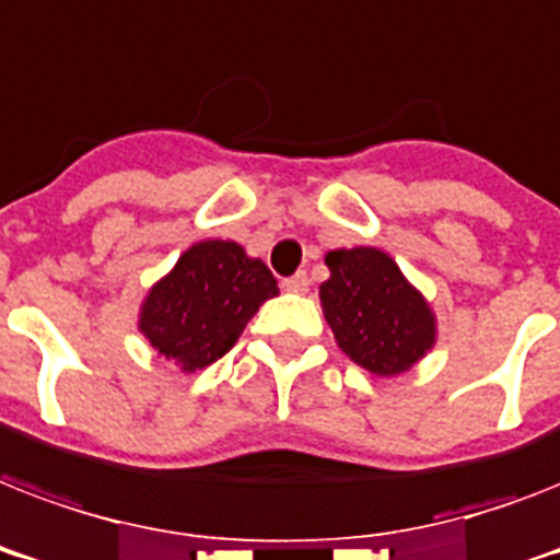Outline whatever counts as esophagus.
<instances>
[{
	"label": "esophagus",
	"mask_w": 560,
	"mask_h": 560,
	"mask_svg": "<svg viewBox=\"0 0 560 560\" xmlns=\"http://www.w3.org/2000/svg\"><path fill=\"white\" fill-rule=\"evenodd\" d=\"M307 284H311V281H307V272H296V276H290V279L281 281V288L288 290V293H305Z\"/></svg>",
	"instance_id": "34e87169"
}]
</instances>
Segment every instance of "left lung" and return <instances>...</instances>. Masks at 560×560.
I'll return each mask as SVG.
<instances>
[{
    "mask_svg": "<svg viewBox=\"0 0 560 560\" xmlns=\"http://www.w3.org/2000/svg\"><path fill=\"white\" fill-rule=\"evenodd\" d=\"M319 305L334 340L358 366L395 377L416 366L439 340V319L424 293L377 246L331 249Z\"/></svg>",
    "mask_w": 560,
    "mask_h": 560,
    "instance_id": "left-lung-1",
    "label": "left lung"
}]
</instances>
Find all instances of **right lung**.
I'll list each match as a JSON object with an SVG mask.
<instances>
[{"instance_id":"1","label":"right lung","mask_w":560,"mask_h":560,"mask_svg":"<svg viewBox=\"0 0 560 560\" xmlns=\"http://www.w3.org/2000/svg\"><path fill=\"white\" fill-rule=\"evenodd\" d=\"M272 296L279 281L261 258L235 241L206 237L148 288L136 328L160 358L191 374L223 358Z\"/></svg>"}]
</instances>
